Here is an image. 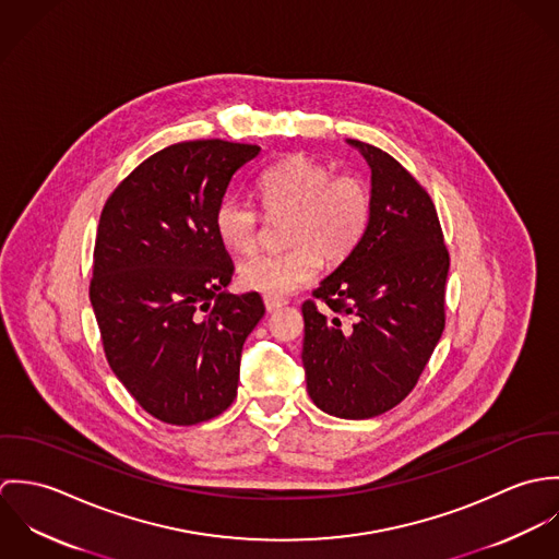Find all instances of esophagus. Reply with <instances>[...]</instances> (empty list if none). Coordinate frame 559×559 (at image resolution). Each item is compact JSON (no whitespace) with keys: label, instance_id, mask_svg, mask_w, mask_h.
Returning <instances> with one entry per match:
<instances>
[{"label":"esophagus","instance_id":"1","mask_svg":"<svg viewBox=\"0 0 559 559\" xmlns=\"http://www.w3.org/2000/svg\"><path fill=\"white\" fill-rule=\"evenodd\" d=\"M262 299H264L266 312H275V310H280V308L286 306V299H284V297H277V295H264Z\"/></svg>","mask_w":559,"mask_h":559}]
</instances>
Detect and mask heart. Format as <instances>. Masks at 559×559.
<instances>
[{"label": "heart", "instance_id": "1", "mask_svg": "<svg viewBox=\"0 0 559 559\" xmlns=\"http://www.w3.org/2000/svg\"><path fill=\"white\" fill-rule=\"evenodd\" d=\"M255 191L269 219H286L282 239L288 249L242 260V288L264 295H288L317 280L320 258L335 266L348 260L368 235L374 195L359 174L333 169L308 155H290L266 167ZM262 213L239 195L219 200L213 228L224 247L249 253L262 237Z\"/></svg>", "mask_w": 559, "mask_h": 559}]
</instances>
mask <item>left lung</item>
<instances>
[{
    "label": "left lung",
    "instance_id": "1",
    "mask_svg": "<svg viewBox=\"0 0 559 559\" xmlns=\"http://www.w3.org/2000/svg\"><path fill=\"white\" fill-rule=\"evenodd\" d=\"M348 144L372 169L374 213L355 253L301 306V359L319 408L368 419L411 394L443 333L450 253L415 176L377 146ZM317 300L328 306L324 316Z\"/></svg>",
    "mask_w": 559,
    "mask_h": 559
}]
</instances>
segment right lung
Masks as SVG:
<instances>
[{
	"label": "right lung",
	"instance_id": "obj_1",
	"mask_svg": "<svg viewBox=\"0 0 559 559\" xmlns=\"http://www.w3.org/2000/svg\"><path fill=\"white\" fill-rule=\"evenodd\" d=\"M260 146L180 142L140 163L107 198L94 242L90 301L118 381L165 424L224 413L240 350L264 317L258 293L230 295L235 266L213 213Z\"/></svg>",
	"mask_w": 559,
	"mask_h": 559
}]
</instances>
